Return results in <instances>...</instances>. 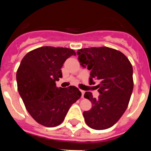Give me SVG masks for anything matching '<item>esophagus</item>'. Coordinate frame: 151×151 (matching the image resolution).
Instances as JSON below:
<instances>
[{
  "instance_id": "obj_1",
  "label": "esophagus",
  "mask_w": 151,
  "mask_h": 151,
  "mask_svg": "<svg viewBox=\"0 0 151 151\" xmlns=\"http://www.w3.org/2000/svg\"><path fill=\"white\" fill-rule=\"evenodd\" d=\"M81 92H82V98H84V94H85V91L82 90H81Z\"/></svg>"
}]
</instances>
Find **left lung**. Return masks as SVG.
<instances>
[{"mask_svg":"<svg viewBox=\"0 0 151 151\" xmlns=\"http://www.w3.org/2000/svg\"><path fill=\"white\" fill-rule=\"evenodd\" d=\"M78 60L82 66L91 70L89 83L95 79L98 98L91 92L84 97L92 104V108L83 113L89 127L104 130L116 123L126 110L133 90V69L126 56L119 50L107 47H90L78 50Z\"/></svg>","mask_w":151,"mask_h":151,"instance_id":"left-lung-1","label":"left lung"}]
</instances>
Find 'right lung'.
<instances>
[{
    "label": "right lung",
    "mask_w": 151,
    "mask_h": 151,
    "mask_svg": "<svg viewBox=\"0 0 151 151\" xmlns=\"http://www.w3.org/2000/svg\"><path fill=\"white\" fill-rule=\"evenodd\" d=\"M72 55H76L73 49L41 47L26 54L17 69V88L26 110L44 126L62 123L70 106L82 95L75 86L56 85L62 77L64 62Z\"/></svg>",
    "instance_id": "1"
}]
</instances>
